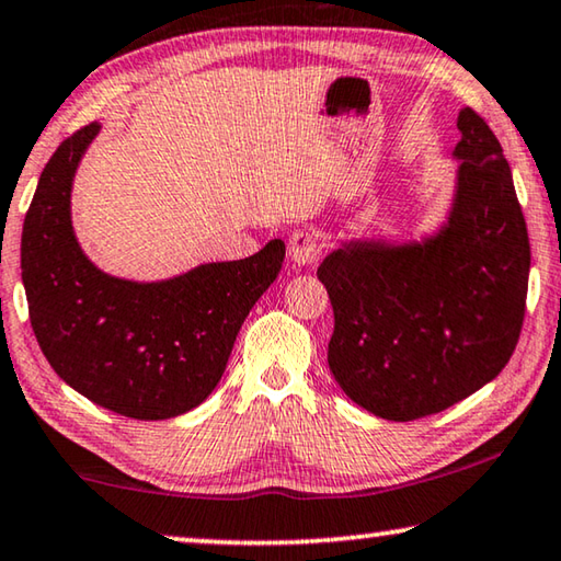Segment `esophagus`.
<instances>
[{"label": "esophagus", "instance_id": "obj_1", "mask_svg": "<svg viewBox=\"0 0 561 561\" xmlns=\"http://www.w3.org/2000/svg\"><path fill=\"white\" fill-rule=\"evenodd\" d=\"M287 254L297 266L314 264L319 256V234L314 232V229H299V232L289 237Z\"/></svg>", "mask_w": 561, "mask_h": 561}]
</instances>
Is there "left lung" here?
Masks as SVG:
<instances>
[{"label": "left lung", "mask_w": 561, "mask_h": 561, "mask_svg": "<svg viewBox=\"0 0 561 561\" xmlns=\"http://www.w3.org/2000/svg\"><path fill=\"white\" fill-rule=\"evenodd\" d=\"M457 129V186L437 232L352 239L317 270L334 309L329 369L381 420H422L474 394L522 332L531 254L512 169L474 110Z\"/></svg>", "instance_id": "1"}]
</instances>
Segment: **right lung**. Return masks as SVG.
Instances as JSON below:
<instances>
[{
    "mask_svg": "<svg viewBox=\"0 0 561 561\" xmlns=\"http://www.w3.org/2000/svg\"><path fill=\"white\" fill-rule=\"evenodd\" d=\"M96 135L92 122L61 141L24 217L30 322L51 369L79 394L131 420H172L215 392L249 309L277 279L284 242L162 282L102 272L72 227L75 172Z\"/></svg>",
    "mask_w": 561,
    "mask_h": 561,
    "instance_id": "right-lung-1",
    "label": "right lung"
}]
</instances>
